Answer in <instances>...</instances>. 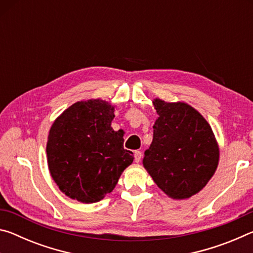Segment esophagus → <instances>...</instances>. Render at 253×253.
Masks as SVG:
<instances>
[{
  "instance_id": "esophagus-1",
  "label": "esophagus",
  "mask_w": 253,
  "mask_h": 253,
  "mask_svg": "<svg viewBox=\"0 0 253 253\" xmlns=\"http://www.w3.org/2000/svg\"><path fill=\"white\" fill-rule=\"evenodd\" d=\"M142 152L140 151H135L134 152V157H135V162L136 163H139L140 160H142Z\"/></svg>"
}]
</instances>
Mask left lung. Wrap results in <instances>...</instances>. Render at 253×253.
<instances>
[{"label":"left lung","instance_id":"left-lung-1","mask_svg":"<svg viewBox=\"0 0 253 253\" xmlns=\"http://www.w3.org/2000/svg\"><path fill=\"white\" fill-rule=\"evenodd\" d=\"M158 117L143 165L156 185L174 200L202 190L219 164V145L205 118L185 102L156 98Z\"/></svg>","mask_w":253,"mask_h":253}]
</instances>
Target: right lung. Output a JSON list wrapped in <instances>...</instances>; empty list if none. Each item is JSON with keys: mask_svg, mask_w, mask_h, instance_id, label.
<instances>
[{"mask_svg": "<svg viewBox=\"0 0 253 253\" xmlns=\"http://www.w3.org/2000/svg\"><path fill=\"white\" fill-rule=\"evenodd\" d=\"M115 107L101 99L71 105L50 128L46 157L60 191L81 203L110 193L134 156L124 149V131L114 130Z\"/></svg>", "mask_w": 253, "mask_h": 253, "instance_id": "add662e5", "label": "right lung"}]
</instances>
